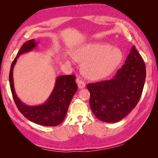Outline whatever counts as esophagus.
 I'll use <instances>...</instances> for the list:
<instances>
[{"label": "esophagus", "mask_w": 158, "mask_h": 158, "mask_svg": "<svg viewBox=\"0 0 158 158\" xmlns=\"http://www.w3.org/2000/svg\"><path fill=\"white\" fill-rule=\"evenodd\" d=\"M76 81H77V84H78L79 88L81 89V88H85V83L84 81H83V80L81 78H80V77H77V79H76Z\"/></svg>", "instance_id": "34e87169"}]
</instances>
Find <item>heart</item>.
<instances>
[{"mask_svg":"<svg viewBox=\"0 0 158 158\" xmlns=\"http://www.w3.org/2000/svg\"><path fill=\"white\" fill-rule=\"evenodd\" d=\"M79 56L85 60L83 69L92 79H102L109 75L123 58L119 49L105 43H90L83 45L79 49Z\"/></svg>","mask_w":158,"mask_h":158,"instance_id":"heart-1","label":"heart"}]
</instances>
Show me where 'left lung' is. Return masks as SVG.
Returning a JSON list of instances; mask_svg holds the SVG:
<instances>
[{
	"label": "left lung",
	"instance_id": "1",
	"mask_svg": "<svg viewBox=\"0 0 158 158\" xmlns=\"http://www.w3.org/2000/svg\"><path fill=\"white\" fill-rule=\"evenodd\" d=\"M146 78V66L133 46L125 61L112 79L89 83V105L93 113L105 122L124 118L138 104Z\"/></svg>",
	"mask_w": 158,
	"mask_h": 158
}]
</instances>
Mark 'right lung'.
Here are the masks:
<instances>
[{"instance_id": "right-lung-1", "label": "right lung", "mask_w": 158, "mask_h": 158, "mask_svg": "<svg viewBox=\"0 0 158 158\" xmlns=\"http://www.w3.org/2000/svg\"><path fill=\"white\" fill-rule=\"evenodd\" d=\"M37 43L31 39L23 43L11 64L9 72V84L13 100L18 110L26 118L44 126H56L65 118L70 102L77 90L75 75L58 76L55 87L46 102L36 106H28L23 103L17 96L13 85V69L18 57L31 52Z\"/></svg>"}]
</instances>
